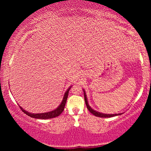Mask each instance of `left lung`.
I'll return each instance as SVG.
<instances>
[{"label":"left lung","mask_w":151,"mask_h":151,"mask_svg":"<svg viewBox=\"0 0 151 151\" xmlns=\"http://www.w3.org/2000/svg\"><path fill=\"white\" fill-rule=\"evenodd\" d=\"M84 90V101H85V103H86V107H87L88 110L90 112H91V114H93V115L96 116H98V117H101V118H109V117H113V116H119V115H121L122 114H102V113H100V112L99 111H96L93 110V109L91 108V106L89 105V104H88V101H87V97H86V93H85V91Z\"/></svg>","instance_id":"obj_1"}]
</instances>
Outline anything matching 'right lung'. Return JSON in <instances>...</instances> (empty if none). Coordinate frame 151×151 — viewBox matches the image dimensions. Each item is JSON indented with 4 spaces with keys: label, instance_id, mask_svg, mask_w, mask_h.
Returning <instances> with one entry per match:
<instances>
[{
    "label": "right lung",
    "instance_id": "obj_1",
    "mask_svg": "<svg viewBox=\"0 0 151 151\" xmlns=\"http://www.w3.org/2000/svg\"><path fill=\"white\" fill-rule=\"evenodd\" d=\"M72 87V86H70V87L67 89L66 92L65 93L63 96V99L61 102L60 105L58 106V107L55 110L51 111H48V112H45V113H40V114H32L30 113V112L27 111H25V109H23L20 106V109L22 111V112L27 114V116H29L34 118V119H52V118L57 117L58 116H60V114L62 113V111H64V109H65V104H66V102H67V97H68V93H69V91Z\"/></svg>",
    "mask_w": 151,
    "mask_h": 151
}]
</instances>
